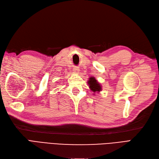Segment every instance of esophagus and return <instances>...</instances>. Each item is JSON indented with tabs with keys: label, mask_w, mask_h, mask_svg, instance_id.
<instances>
[{
	"label": "esophagus",
	"mask_w": 159,
	"mask_h": 159,
	"mask_svg": "<svg viewBox=\"0 0 159 159\" xmlns=\"http://www.w3.org/2000/svg\"><path fill=\"white\" fill-rule=\"evenodd\" d=\"M73 71L76 74H79V69H77V68H74L73 69Z\"/></svg>",
	"instance_id": "esophagus-1"
}]
</instances>
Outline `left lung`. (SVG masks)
<instances>
[{"label": "left lung", "mask_w": 159, "mask_h": 159, "mask_svg": "<svg viewBox=\"0 0 159 159\" xmlns=\"http://www.w3.org/2000/svg\"><path fill=\"white\" fill-rule=\"evenodd\" d=\"M87 83H88V84L89 85L90 89L94 92V93H96V92H98L99 93V92L102 90L101 84H100V83L94 77H90Z\"/></svg>", "instance_id": "left-lung-1"}]
</instances>
